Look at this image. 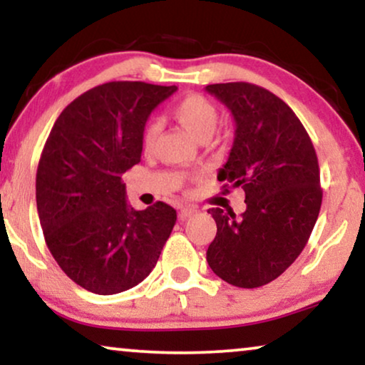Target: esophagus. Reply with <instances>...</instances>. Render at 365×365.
Listing matches in <instances>:
<instances>
[{"label":"esophagus","instance_id":"esophagus-1","mask_svg":"<svg viewBox=\"0 0 365 365\" xmlns=\"http://www.w3.org/2000/svg\"><path fill=\"white\" fill-rule=\"evenodd\" d=\"M196 212H197V209L189 207V206H184V207H181V211H179V219H181V221H184V219L192 217Z\"/></svg>","mask_w":365,"mask_h":365}]
</instances>
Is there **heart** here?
I'll return each instance as SVG.
<instances>
[{"mask_svg":"<svg viewBox=\"0 0 365 365\" xmlns=\"http://www.w3.org/2000/svg\"><path fill=\"white\" fill-rule=\"evenodd\" d=\"M174 116L199 141H209L219 126V111L207 98L201 94H187L174 104ZM161 126L156 119L149 121L143 131V146L151 151L156 143Z\"/></svg>","mask_w":365,"mask_h":365,"instance_id":"heart-1","label":"heart"}]
</instances>
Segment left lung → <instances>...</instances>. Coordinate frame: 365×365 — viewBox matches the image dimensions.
Masks as SVG:
<instances>
[{
  "label": "left lung",
  "mask_w": 365,
  "mask_h": 365,
  "mask_svg": "<svg viewBox=\"0 0 365 365\" xmlns=\"http://www.w3.org/2000/svg\"><path fill=\"white\" fill-rule=\"evenodd\" d=\"M206 91L231 109L236 131L217 179L242 187L246 211L209 209L217 232L209 267L236 287L274 281L306 247L322 204L316 149L291 108L251 83L209 84Z\"/></svg>",
  "instance_id": "left-lung-1"
}]
</instances>
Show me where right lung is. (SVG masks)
Segmentation results:
<instances>
[{
    "label": "right lung",
    "mask_w": 365,
    "mask_h": 365,
    "mask_svg": "<svg viewBox=\"0 0 365 365\" xmlns=\"http://www.w3.org/2000/svg\"><path fill=\"white\" fill-rule=\"evenodd\" d=\"M176 86L99 84L69 103L49 133L36 173L44 241L66 276L99 296L144 281L176 224L158 201L129 207L123 174L141 161L149 114Z\"/></svg>",
    "instance_id": "1"
}]
</instances>
